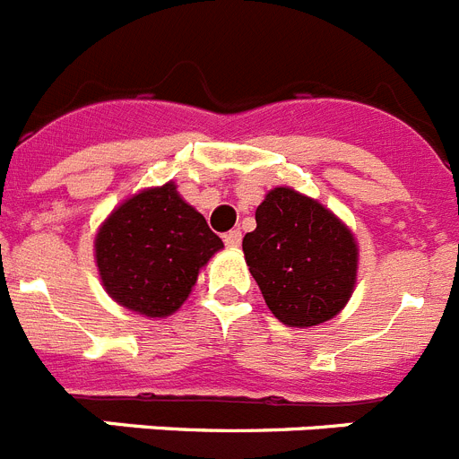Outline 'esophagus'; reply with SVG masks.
I'll return each mask as SVG.
<instances>
[{"mask_svg":"<svg viewBox=\"0 0 459 459\" xmlns=\"http://www.w3.org/2000/svg\"><path fill=\"white\" fill-rule=\"evenodd\" d=\"M225 246H227V248H238V246H241V232H238V230L227 232L225 234Z\"/></svg>","mask_w":459,"mask_h":459,"instance_id":"34e87169","label":"esophagus"}]
</instances>
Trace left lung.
I'll list each match as a JSON object with an SVG mask.
<instances>
[{
  "mask_svg": "<svg viewBox=\"0 0 459 459\" xmlns=\"http://www.w3.org/2000/svg\"><path fill=\"white\" fill-rule=\"evenodd\" d=\"M255 221L243 255L273 317L310 328L340 315L359 275V243L350 227L290 186L269 190Z\"/></svg>",
  "mask_w": 459,
  "mask_h": 459,
  "instance_id": "8db88e82",
  "label": "left lung"
}]
</instances>
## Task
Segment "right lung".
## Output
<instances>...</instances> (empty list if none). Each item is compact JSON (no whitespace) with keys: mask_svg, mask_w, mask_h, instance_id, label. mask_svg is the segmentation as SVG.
Segmentation results:
<instances>
[{"mask_svg":"<svg viewBox=\"0 0 459 459\" xmlns=\"http://www.w3.org/2000/svg\"><path fill=\"white\" fill-rule=\"evenodd\" d=\"M222 248L204 216L168 181L112 209L93 238V259L112 301L160 319L184 306L200 271Z\"/></svg>","mask_w":459,"mask_h":459,"instance_id":"1","label":"right lung"}]
</instances>
